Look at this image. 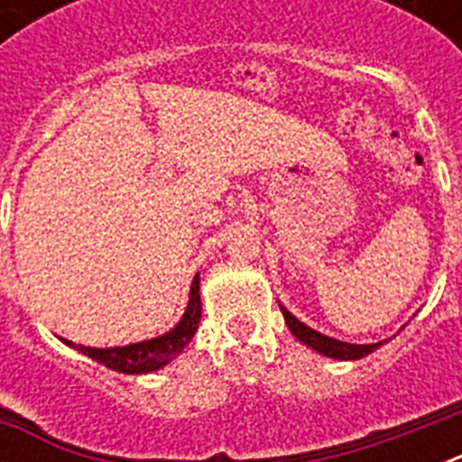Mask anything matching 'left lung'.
<instances>
[{
    "label": "left lung",
    "mask_w": 462,
    "mask_h": 462,
    "mask_svg": "<svg viewBox=\"0 0 462 462\" xmlns=\"http://www.w3.org/2000/svg\"><path fill=\"white\" fill-rule=\"evenodd\" d=\"M281 311L285 316V323H288V328L292 330V336L304 343L307 347L316 350L319 355H326V357L333 359H362L366 357L369 352H374L376 347H381L383 343H372V345H355V343H343V340H336V337H328L319 333V330L309 328L307 323H302L297 316H292L288 309L281 304Z\"/></svg>",
    "instance_id": "1"
}]
</instances>
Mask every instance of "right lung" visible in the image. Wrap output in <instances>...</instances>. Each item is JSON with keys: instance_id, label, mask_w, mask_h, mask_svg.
<instances>
[{"instance_id": "1", "label": "right lung", "mask_w": 462, "mask_h": 462, "mask_svg": "<svg viewBox=\"0 0 462 462\" xmlns=\"http://www.w3.org/2000/svg\"><path fill=\"white\" fill-rule=\"evenodd\" d=\"M201 321V295H199V275L191 282L189 290V304L184 316L172 330H167L165 336H158L153 340H141V343L122 345V347H86V345H76L71 340H64L69 347L88 355L100 365H105L112 372L119 374H148L155 372L160 366L170 365L177 355L189 345L194 337L196 328Z\"/></svg>"}]
</instances>
